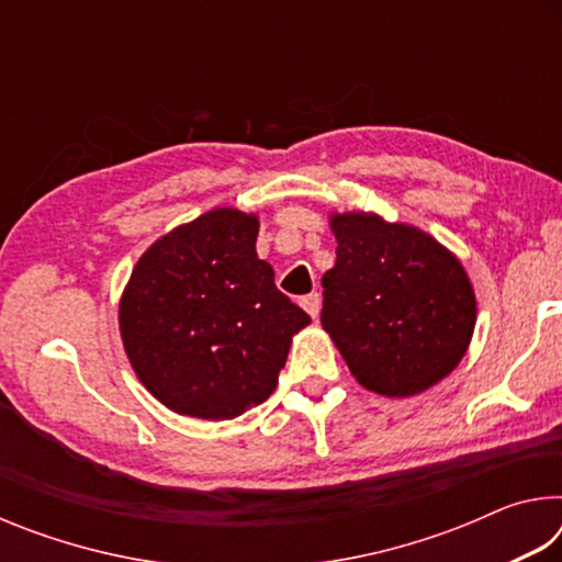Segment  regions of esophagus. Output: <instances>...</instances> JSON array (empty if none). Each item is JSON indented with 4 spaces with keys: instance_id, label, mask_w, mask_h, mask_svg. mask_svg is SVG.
I'll use <instances>...</instances> for the list:
<instances>
[{
    "instance_id": "1",
    "label": "esophagus",
    "mask_w": 562,
    "mask_h": 562,
    "mask_svg": "<svg viewBox=\"0 0 562 562\" xmlns=\"http://www.w3.org/2000/svg\"><path fill=\"white\" fill-rule=\"evenodd\" d=\"M319 304H322L319 292H310V294H304V297H302V307L307 310V315H310L312 319H317V315H319Z\"/></svg>"
}]
</instances>
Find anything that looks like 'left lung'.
Returning a JSON list of instances; mask_svg holds the SVG:
<instances>
[{"mask_svg":"<svg viewBox=\"0 0 562 562\" xmlns=\"http://www.w3.org/2000/svg\"><path fill=\"white\" fill-rule=\"evenodd\" d=\"M331 231L337 262L322 278V327L357 382L412 396L451 374L475 325L461 262L431 235L376 215H335Z\"/></svg>","mask_w":562,"mask_h":562,"instance_id":"left-lung-1","label":"left lung"}]
</instances>
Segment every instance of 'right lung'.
I'll list each match as a JSON object with an SVG mask.
<instances>
[{
	"instance_id": "right-lung-1",
	"label": "right lung",
	"mask_w": 562,
	"mask_h": 562,
	"mask_svg": "<svg viewBox=\"0 0 562 562\" xmlns=\"http://www.w3.org/2000/svg\"><path fill=\"white\" fill-rule=\"evenodd\" d=\"M258 217L217 207L148 247L119 322L133 369L160 404L240 416L278 386L292 335L310 325L255 252Z\"/></svg>"
}]
</instances>
